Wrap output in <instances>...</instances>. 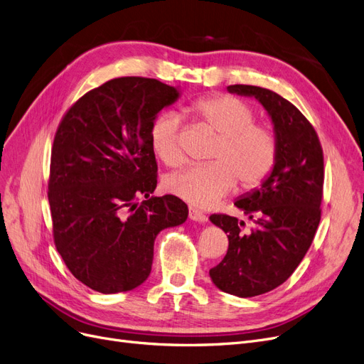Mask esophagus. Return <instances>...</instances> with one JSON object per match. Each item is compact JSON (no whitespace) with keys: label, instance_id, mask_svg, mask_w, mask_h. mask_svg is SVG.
<instances>
[{"label":"esophagus","instance_id":"obj_1","mask_svg":"<svg viewBox=\"0 0 364 364\" xmlns=\"http://www.w3.org/2000/svg\"><path fill=\"white\" fill-rule=\"evenodd\" d=\"M189 218H191L192 220H195V222H199V223H205V222L208 220V218L205 216V214H204L203 211L196 210V208H193V207L189 208Z\"/></svg>","mask_w":364,"mask_h":364}]
</instances>
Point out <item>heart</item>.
I'll use <instances>...</instances> for the list:
<instances>
[{"mask_svg": "<svg viewBox=\"0 0 364 364\" xmlns=\"http://www.w3.org/2000/svg\"><path fill=\"white\" fill-rule=\"evenodd\" d=\"M191 111L218 134L210 165H191L165 178L166 189L186 203L207 207L230 193L238 180L243 189L261 186L276 165L277 138L272 127L257 124L252 107L234 96H210L196 100ZM180 118L164 112L150 127L154 154L168 166L180 165Z\"/></svg>", "mask_w": 364, "mask_h": 364, "instance_id": "obj_1", "label": "heart"}]
</instances>
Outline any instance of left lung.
I'll return each instance as SVG.
<instances>
[{
    "label": "left lung",
    "instance_id": "obj_1",
    "mask_svg": "<svg viewBox=\"0 0 364 364\" xmlns=\"http://www.w3.org/2000/svg\"><path fill=\"white\" fill-rule=\"evenodd\" d=\"M226 90L257 99L270 117L277 138V159L270 177L234 203L252 220L250 230L245 231V222L237 218L210 216L230 241L222 262L210 270L213 284L247 299L284 284L311 247L321 220L324 157L315 129L291 102L255 85H230Z\"/></svg>",
    "mask_w": 364,
    "mask_h": 364
}]
</instances>
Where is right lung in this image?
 Wrapping results in <instances>:
<instances>
[{"label":"right lung","mask_w":364,"mask_h":364,"mask_svg":"<svg viewBox=\"0 0 364 364\" xmlns=\"http://www.w3.org/2000/svg\"><path fill=\"white\" fill-rule=\"evenodd\" d=\"M180 94L157 79H111L80 97L58 126L48 192L53 241L70 273L94 291L142 285L159 232L187 219L180 198L151 196L150 127Z\"/></svg>","instance_id":"1"}]
</instances>
